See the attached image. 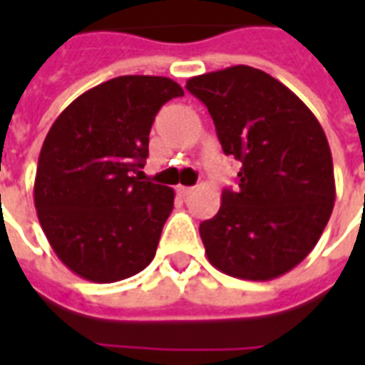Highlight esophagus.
<instances>
[{
  "label": "esophagus",
  "mask_w": 365,
  "mask_h": 365,
  "mask_svg": "<svg viewBox=\"0 0 365 365\" xmlns=\"http://www.w3.org/2000/svg\"><path fill=\"white\" fill-rule=\"evenodd\" d=\"M175 191H178V195H182V197H187L191 191H193V187H187V185H178V187H175Z\"/></svg>",
  "instance_id": "34e87169"
}]
</instances>
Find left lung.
<instances>
[{"label":"left lung","instance_id":"1","mask_svg":"<svg viewBox=\"0 0 365 365\" xmlns=\"http://www.w3.org/2000/svg\"><path fill=\"white\" fill-rule=\"evenodd\" d=\"M213 117L238 187L199 225L205 254L222 274L268 282L303 262L334 207L329 140L311 109L262 70L230 66L187 80Z\"/></svg>","mask_w":365,"mask_h":365}]
</instances>
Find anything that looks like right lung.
Masks as SVG:
<instances>
[{
	"mask_svg": "<svg viewBox=\"0 0 365 365\" xmlns=\"http://www.w3.org/2000/svg\"><path fill=\"white\" fill-rule=\"evenodd\" d=\"M182 96L170 78L119 76L74 99L44 138L36 215L52 250L83 279L120 282L154 258L174 190L140 182L138 170L156 113Z\"/></svg>",
	"mask_w": 365,
	"mask_h": 365,
	"instance_id": "add662e5",
	"label": "right lung"
}]
</instances>
